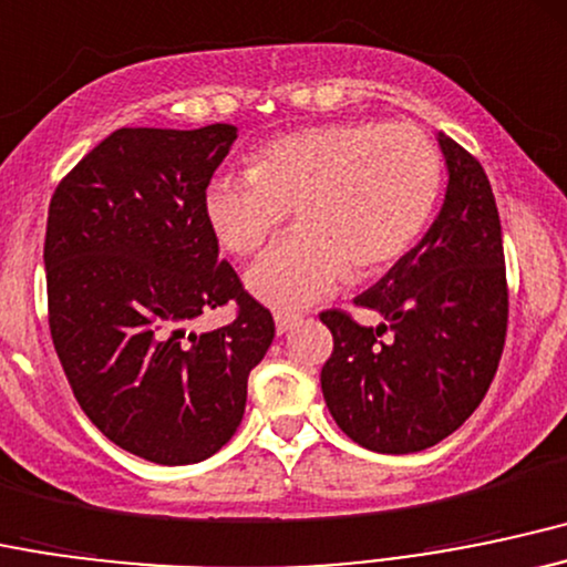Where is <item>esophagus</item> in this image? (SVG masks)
<instances>
[{"label": "esophagus", "mask_w": 567, "mask_h": 567, "mask_svg": "<svg viewBox=\"0 0 567 567\" xmlns=\"http://www.w3.org/2000/svg\"><path fill=\"white\" fill-rule=\"evenodd\" d=\"M300 321H302L300 313H276V329H278V334L289 332V329L297 327V323H300Z\"/></svg>", "instance_id": "obj_1"}]
</instances>
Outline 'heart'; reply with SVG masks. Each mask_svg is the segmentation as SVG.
Returning a JSON list of instances; mask_svg holds the SVG:
<instances>
[{"instance_id": "obj_1", "label": "heart", "mask_w": 567, "mask_h": 567, "mask_svg": "<svg viewBox=\"0 0 567 567\" xmlns=\"http://www.w3.org/2000/svg\"><path fill=\"white\" fill-rule=\"evenodd\" d=\"M442 161L412 123L316 125L272 138L249 157V174L206 184L203 214L219 244L246 257L295 208L297 230L246 272L259 302L300 310L348 278L383 270L410 251L431 219Z\"/></svg>"}]
</instances>
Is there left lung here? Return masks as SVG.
<instances>
[{
  "label": "left lung",
  "instance_id": "1",
  "mask_svg": "<svg viewBox=\"0 0 567 567\" xmlns=\"http://www.w3.org/2000/svg\"><path fill=\"white\" fill-rule=\"evenodd\" d=\"M447 163L442 212L359 308L361 327L323 310L334 351L321 391L334 423L361 447L406 455L434 447L485 399L506 342L508 289L493 187L472 152L439 133Z\"/></svg>",
  "mask_w": 567,
  "mask_h": 567
}]
</instances>
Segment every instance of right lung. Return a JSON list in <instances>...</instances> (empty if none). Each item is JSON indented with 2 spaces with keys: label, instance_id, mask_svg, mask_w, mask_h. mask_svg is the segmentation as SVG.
<instances>
[{
  "label": "right lung",
  "instance_id": "add662e5",
  "mask_svg": "<svg viewBox=\"0 0 567 567\" xmlns=\"http://www.w3.org/2000/svg\"><path fill=\"white\" fill-rule=\"evenodd\" d=\"M238 128H120L63 176L44 233L48 321L82 412L117 447L187 466L238 431L270 310L219 262L203 193ZM233 301L214 333L188 332Z\"/></svg>",
  "mask_w": 567,
  "mask_h": 567
}]
</instances>
